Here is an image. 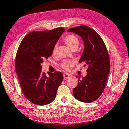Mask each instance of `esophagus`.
<instances>
[{
	"mask_svg": "<svg viewBox=\"0 0 129 129\" xmlns=\"http://www.w3.org/2000/svg\"><path fill=\"white\" fill-rule=\"evenodd\" d=\"M71 77V76L70 74H67V73H64L63 74V79L64 80H67L70 77Z\"/></svg>",
	"mask_w": 129,
	"mask_h": 129,
	"instance_id": "obj_1",
	"label": "esophagus"
}]
</instances>
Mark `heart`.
I'll list each match as a JSON object with an SVG mask.
<instances>
[{
  "label": "heart",
  "instance_id": "b5f03b06",
  "mask_svg": "<svg viewBox=\"0 0 129 129\" xmlns=\"http://www.w3.org/2000/svg\"><path fill=\"white\" fill-rule=\"evenodd\" d=\"M63 41H64L65 43L72 50L74 49L77 48L80 43L79 38L76 36L72 35V34H68V35H66V36L63 37ZM56 50V45H55L52 49V52L53 55L55 54ZM74 61H70V60H66V61H64L62 63L61 67L63 70H66V71H69V70L72 68L73 66H74Z\"/></svg>",
  "mask_w": 129,
  "mask_h": 129
}]
</instances>
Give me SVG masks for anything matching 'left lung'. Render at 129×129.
<instances>
[{"instance_id":"1","label":"left lung","mask_w":129,"mask_h":129,"mask_svg":"<svg viewBox=\"0 0 129 129\" xmlns=\"http://www.w3.org/2000/svg\"><path fill=\"white\" fill-rule=\"evenodd\" d=\"M80 36L84 42V50L80 59L87 66L86 77L78 78V85L73 90L75 98L83 102H92L102 94L110 71V61L105 43L98 33L86 25L68 29Z\"/></svg>"}]
</instances>
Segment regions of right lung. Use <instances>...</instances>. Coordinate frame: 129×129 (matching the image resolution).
<instances>
[{
    "instance_id": "add662e5",
    "label": "right lung",
    "mask_w": 129,
    "mask_h": 129,
    "mask_svg": "<svg viewBox=\"0 0 129 129\" xmlns=\"http://www.w3.org/2000/svg\"><path fill=\"white\" fill-rule=\"evenodd\" d=\"M65 28L35 31L21 41L15 58V71L26 98L33 104L45 105L55 99L63 80L62 73L55 71L49 77L42 72L41 63L52 54V49Z\"/></svg>"
}]
</instances>
